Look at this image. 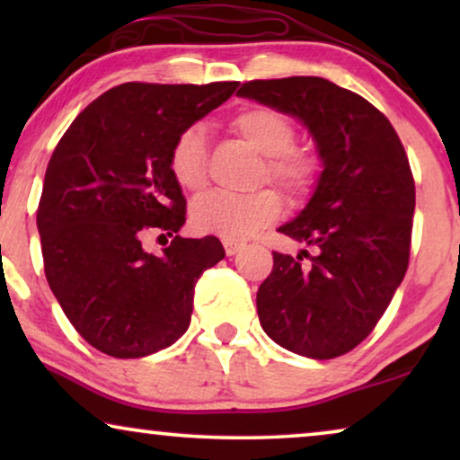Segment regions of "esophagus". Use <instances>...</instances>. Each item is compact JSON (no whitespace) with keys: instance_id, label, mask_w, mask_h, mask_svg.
Masks as SVG:
<instances>
[{"instance_id":"34e87169","label":"esophagus","mask_w":460,"mask_h":460,"mask_svg":"<svg viewBox=\"0 0 460 460\" xmlns=\"http://www.w3.org/2000/svg\"><path fill=\"white\" fill-rule=\"evenodd\" d=\"M224 249H226V255L232 257L243 249V244L241 243H232V241H224Z\"/></svg>"}]
</instances>
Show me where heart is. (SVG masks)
I'll use <instances>...</instances> for the list:
<instances>
[{"mask_svg": "<svg viewBox=\"0 0 460 460\" xmlns=\"http://www.w3.org/2000/svg\"><path fill=\"white\" fill-rule=\"evenodd\" d=\"M232 129L251 148L266 156L263 178L276 181L293 197L312 190L318 163L310 153L291 148L295 125L282 112L268 106H251L238 112ZM169 172L181 190L199 192L207 184V140L199 125L180 131L169 150ZM282 203L274 190L251 194L209 192L194 200L190 224L200 234H216L224 241H247L266 226L274 224Z\"/></svg>", "mask_w": 460, "mask_h": 460, "instance_id": "obj_1", "label": "heart"}]
</instances>
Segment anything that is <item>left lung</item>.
<instances>
[{"mask_svg": "<svg viewBox=\"0 0 460 460\" xmlns=\"http://www.w3.org/2000/svg\"><path fill=\"white\" fill-rule=\"evenodd\" d=\"M236 93L304 123L323 163L310 200L279 228L312 255L274 253L257 291L261 329L314 360L348 354L379 323L408 268L414 180L404 146L381 111L329 79L249 81Z\"/></svg>", "mask_w": 460, "mask_h": 460, "instance_id": "obj_1", "label": "left lung"}]
</instances>
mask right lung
I'll return each mask as SVG.
<instances>
[{
  "label": "right lung",
  "mask_w": 460,
  "mask_h": 460,
  "mask_svg": "<svg viewBox=\"0 0 460 460\" xmlns=\"http://www.w3.org/2000/svg\"><path fill=\"white\" fill-rule=\"evenodd\" d=\"M236 87L117 85L60 137L37 209L43 266L66 318L102 354L142 358L178 341L199 276L224 260L216 236L178 234L186 199L169 150ZM150 229L172 236L161 256L141 247Z\"/></svg>",
  "instance_id": "add662e5"
}]
</instances>
